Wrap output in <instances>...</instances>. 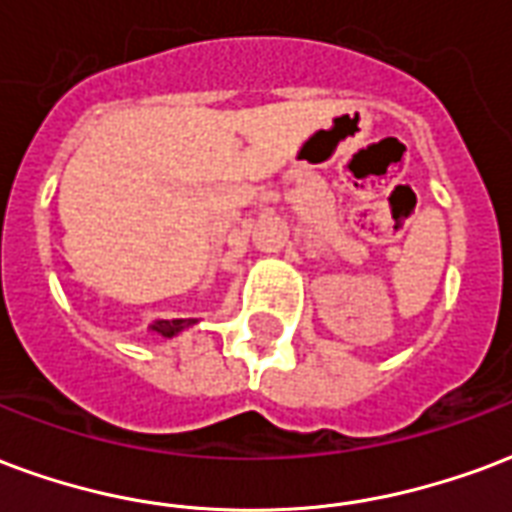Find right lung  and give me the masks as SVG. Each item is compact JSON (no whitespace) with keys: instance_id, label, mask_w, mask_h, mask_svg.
<instances>
[{"instance_id":"1","label":"right lung","mask_w":512,"mask_h":512,"mask_svg":"<svg viewBox=\"0 0 512 512\" xmlns=\"http://www.w3.org/2000/svg\"><path fill=\"white\" fill-rule=\"evenodd\" d=\"M195 323V320H154V323L149 325L151 331L160 333V336H165V339H170V336H176V333H181L184 328H189V325Z\"/></svg>"}]
</instances>
